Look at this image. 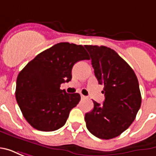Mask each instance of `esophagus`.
Wrapping results in <instances>:
<instances>
[{
    "label": "esophagus",
    "mask_w": 156,
    "mask_h": 156,
    "mask_svg": "<svg viewBox=\"0 0 156 156\" xmlns=\"http://www.w3.org/2000/svg\"><path fill=\"white\" fill-rule=\"evenodd\" d=\"M81 98H82V99H83V98H86V96L81 94Z\"/></svg>",
    "instance_id": "esophagus-1"
}]
</instances>
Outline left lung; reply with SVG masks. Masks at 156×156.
<instances>
[{
	"instance_id": "8db88e82",
	"label": "left lung",
	"mask_w": 156,
	"mask_h": 156,
	"mask_svg": "<svg viewBox=\"0 0 156 156\" xmlns=\"http://www.w3.org/2000/svg\"><path fill=\"white\" fill-rule=\"evenodd\" d=\"M85 48L105 96L103 105L94 101V109L85 115L86 126L96 137L110 140L126 130L136 117L141 105L139 82L134 70L115 50L105 46Z\"/></svg>"
}]
</instances>
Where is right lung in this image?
<instances>
[{"label": "right lung", "mask_w": 156, "mask_h": 156, "mask_svg": "<svg viewBox=\"0 0 156 156\" xmlns=\"http://www.w3.org/2000/svg\"><path fill=\"white\" fill-rule=\"evenodd\" d=\"M89 59L82 45L60 42L39 53L19 73L16 98L26 120L41 131L62 127L69 113L80 101V94L60 89L72 79V68Z\"/></svg>", "instance_id": "add662e5"}]
</instances>
